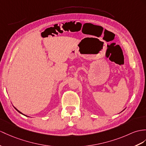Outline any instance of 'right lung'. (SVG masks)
<instances>
[{
	"instance_id": "add662e5",
	"label": "right lung",
	"mask_w": 146,
	"mask_h": 146,
	"mask_svg": "<svg viewBox=\"0 0 146 146\" xmlns=\"http://www.w3.org/2000/svg\"><path fill=\"white\" fill-rule=\"evenodd\" d=\"M13 107H14V108H15V110H17V111H18V112H19V113H21V114H22V115H24V116H27V115H24V114H23V113H22V112H20V111H19V110H17V108H15V106H13ZM28 117H29V116H28Z\"/></svg>"
}]
</instances>
